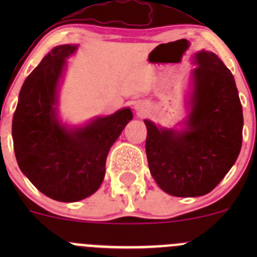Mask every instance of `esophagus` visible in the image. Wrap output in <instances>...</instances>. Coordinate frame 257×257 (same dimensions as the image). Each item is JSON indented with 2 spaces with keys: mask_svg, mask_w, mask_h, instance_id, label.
I'll return each mask as SVG.
<instances>
[{
  "mask_svg": "<svg viewBox=\"0 0 257 257\" xmlns=\"http://www.w3.org/2000/svg\"><path fill=\"white\" fill-rule=\"evenodd\" d=\"M134 109H136V112L138 115H143V114L148 113V110H149V104H148L147 102H142V100H139V102H137L136 105H134Z\"/></svg>",
  "mask_w": 257,
  "mask_h": 257,
  "instance_id": "34e87169",
  "label": "esophagus"
}]
</instances>
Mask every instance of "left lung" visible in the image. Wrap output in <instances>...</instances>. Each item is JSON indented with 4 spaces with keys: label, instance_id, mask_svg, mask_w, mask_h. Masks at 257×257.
Here are the masks:
<instances>
[{
    "label": "left lung",
    "instance_id": "1",
    "mask_svg": "<svg viewBox=\"0 0 257 257\" xmlns=\"http://www.w3.org/2000/svg\"><path fill=\"white\" fill-rule=\"evenodd\" d=\"M193 63L196 68L181 128H163L144 119L152 177L163 191L179 198L210 193L235 164L242 143V107L230 69L204 49Z\"/></svg>",
    "mask_w": 257,
    "mask_h": 257
}]
</instances>
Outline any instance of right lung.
<instances>
[{
	"mask_svg": "<svg viewBox=\"0 0 257 257\" xmlns=\"http://www.w3.org/2000/svg\"><path fill=\"white\" fill-rule=\"evenodd\" d=\"M77 45L57 46L43 57L20 90L12 138L21 172L48 198L73 203L99 189L110 147L133 119L131 108L95 116L83 125L62 121L58 93L67 58Z\"/></svg>",
	"mask_w": 257,
	"mask_h": 257,
	"instance_id": "obj_1",
	"label": "right lung"
}]
</instances>
